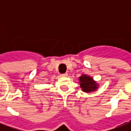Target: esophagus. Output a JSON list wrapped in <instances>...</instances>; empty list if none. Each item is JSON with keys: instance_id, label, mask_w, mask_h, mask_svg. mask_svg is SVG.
Listing matches in <instances>:
<instances>
[{"instance_id": "34e87169", "label": "esophagus", "mask_w": 131, "mask_h": 131, "mask_svg": "<svg viewBox=\"0 0 131 131\" xmlns=\"http://www.w3.org/2000/svg\"><path fill=\"white\" fill-rule=\"evenodd\" d=\"M67 73H64V74H61V76H62V77H67Z\"/></svg>"}]
</instances>
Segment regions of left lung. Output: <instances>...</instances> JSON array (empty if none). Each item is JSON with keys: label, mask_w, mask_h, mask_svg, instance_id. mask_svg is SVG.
I'll use <instances>...</instances> for the list:
<instances>
[{"label": "left lung", "mask_w": 131, "mask_h": 131, "mask_svg": "<svg viewBox=\"0 0 131 131\" xmlns=\"http://www.w3.org/2000/svg\"><path fill=\"white\" fill-rule=\"evenodd\" d=\"M79 83L82 91L86 93L96 90L99 86L96 82L94 81L92 77L86 74H82L79 77Z\"/></svg>", "instance_id": "obj_1"}]
</instances>
